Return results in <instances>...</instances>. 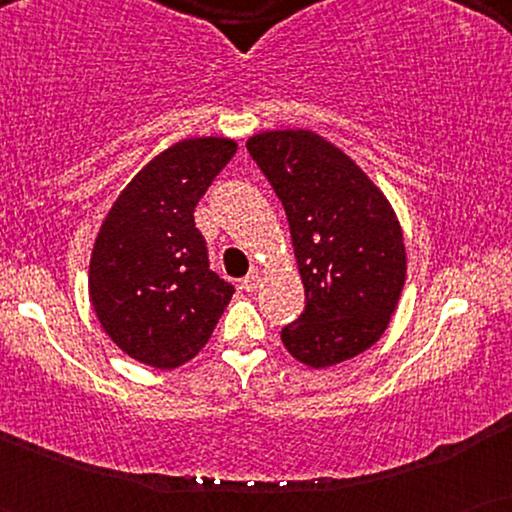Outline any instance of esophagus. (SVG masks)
I'll use <instances>...</instances> for the list:
<instances>
[{"mask_svg":"<svg viewBox=\"0 0 512 512\" xmlns=\"http://www.w3.org/2000/svg\"><path fill=\"white\" fill-rule=\"evenodd\" d=\"M258 286H261V275H258V272H249V275L242 279V289L256 291Z\"/></svg>","mask_w":512,"mask_h":512,"instance_id":"obj_1","label":"esophagus"}]
</instances>
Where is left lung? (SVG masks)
Masks as SVG:
<instances>
[{
	"mask_svg": "<svg viewBox=\"0 0 512 512\" xmlns=\"http://www.w3.org/2000/svg\"><path fill=\"white\" fill-rule=\"evenodd\" d=\"M289 219L305 310L282 328L291 356L326 368L366 352L387 331L405 284L394 209L354 160L310 130L247 142Z\"/></svg>",
	"mask_w": 512,
	"mask_h": 512,
	"instance_id": "left-lung-1",
	"label": "left lung"
}]
</instances>
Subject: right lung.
<instances>
[{
    "instance_id": "add662e5",
    "label": "right lung",
    "mask_w": 512,
    "mask_h": 512,
    "mask_svg": "<svg viewBox=\"0 0 512 512\" xmlns=\"http://www.w3.org/2000/svg\"><path fill=\"white\" fill-rule=\"evenodd\" d=\"M237 144L170 146L123 188L90 256V300L104 333L132 359L177 368L207 345L235 286L209 268L195 205Z\"/></svg>"
}]
</instances>
